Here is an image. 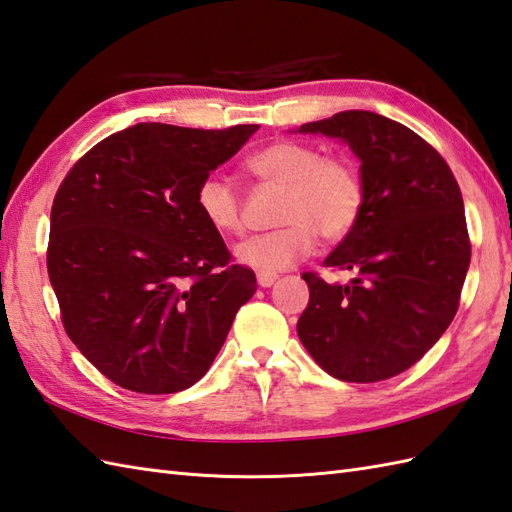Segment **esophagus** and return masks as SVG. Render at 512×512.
I'll use <instances>...</instances> for the list:
<instances>
[{"label":"esophagus","instance_id":"obj_1","mask_svg":"<svg viewBox=\"0 0 512 512\" xmlns=\"http://www.w3.org/2000/svg\"><path fill=\"white\" fill-rule=\"evenodd\" d=\"M256 280H258L260 287H271L278 280V274H274V271H258Z\"/></svg>","mask_w":512,"mask_h":512}]
</instances>
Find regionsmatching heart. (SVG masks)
Returning a JSON list of instances; mask_svg holds the SVG:
<instances>
[{
  "instance_id": "b5f03b06",
  "label": "heart",
  "mask_w": 512,
  "mask_h": 512,
  "mask_svg": "<svg viewBox=\"0 0 512 512\" xmlns=\"http://www.w3.org/2000/svg\"><path fill=\"white\" fill-rule=\"evenodd\" d=\"M258 184L282 190L278 230L245 238L234 247L241 265L258 271L287 269L309 256L317 234L335 243L352 232L366 203L359 168L344 157H324L320 149L295 140H276L245 160ZM197 210L223 236L243 230V201L221 175H208L197 186Z\"/></svg>"
}]
</instances>
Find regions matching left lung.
Here are the masks:
<instances>
[{"label":"left lung","mask_w":512,"mask_h":512,"mask_svg":"<svg viewBox=\"0 0 512 512\" xmlns=\"http://www.w3.org/2000/svg\"><path fill=\"white\" fill-rule=\"evenodd\" d=\"M300 133L346 142L366 203L324 267L355 274L328 285L313 271L298 337L317 366L348 383L396 377L434 346L458 311L471 263L462 192L434 146L372 111L306 122Z\"/></svg>","instance_id":"8db88e82"}]
</instances>
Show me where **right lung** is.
<instances>
[{
	"instance_id": "right-lung-1",
	"label": "right lung",
	"mask_w": 512,
	"mask_h": 512,
	"mask_svg": "<svg viewBox=\"0 0 512 512\" xmlns=\"http://www.w3.org/2000/svg\"><path fill=\"white\" fill-rule=\"evenodd\" d=\"M256 129L140 122L89 149L56 190L48 276L65 333L120 388L195 385L254 295V271L230 263L195 195Z\"/></svg>"
}]
</instances>
